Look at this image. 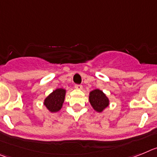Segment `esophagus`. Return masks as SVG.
I'll return each instance as SVG.
<instances>
[{
    "label": "esophagus",
    "mask_w": 157,
    "mask_h": 157,
    "mask_svg": "<svg viewBox=\"0 0 157 157\" xmlns=\"http://www.w3.org/2000/svg\"><path fill=\"white\" fill-rule=\"evenodd\" d=\"M74 87H75V88H77V89H79V90L82 89V88H83V86L81 85V84H75Z\"/></svg>",
    "instance_id": "1"
}]
</instances>
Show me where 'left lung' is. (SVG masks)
<instances>
[{
  "mask_svg": "<svg viewBox=\"0 0 157 157\" xmlns=\"http://www.w3.org/2000/svg\"><path fill=\"white\" fill-rule=\"evenodd\" d=\"M89 102L94 110L97 112H102L109 105L108 98L99 89H95L90 92Z\"/></svg>",
  "mask_w": 157,
  "mask_h": 157,
  "instance_id": "left-lung-1",
  "label": "left lung"
}]
</instances>
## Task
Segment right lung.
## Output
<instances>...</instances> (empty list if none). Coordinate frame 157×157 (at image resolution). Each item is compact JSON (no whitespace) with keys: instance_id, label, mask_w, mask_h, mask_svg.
<instances>
[{"instance_id":"right-lung-1","label":"right lung","mask_w":157,"mask_h":157,"mask_svg":"<svg viewBox=\"0 0 157 157\" xmlns=\"http://www.w3.org/2000/svg\"><path fill=\"white\" fill-rule=\"evenodd\" d=\"M65 91L63 88H57L51 92L44 100V105L50 112H58L62 107L65 100Z\"/></svg>"}]
</instances>
